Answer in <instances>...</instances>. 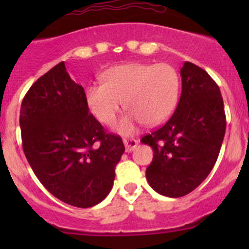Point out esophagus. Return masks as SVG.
<instances>
[{"label": "esophagus", "instance_id": "1", "mask_svg": "<svg viewBox=\"0 0 249 249\" xmlns=\"http://www.w3.org/2000/svg\"><path fill=\"white\" fill-rule=\"evenodd\" d=\"M137 144H139V141H137V140H135V139H124L125 150H126L127 153L132 152V150H134L135 148L137 147Z\"/></svg>", "mask_w": 249, "mask_h": 249}]
</instances>
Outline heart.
Masks as SVG:
<instances>
[{"label":"heart","instance_id":"obj_1","mask_svg":"<svg viewBox=\"0 0 249 249\" xmlns=\"http://www.w3.org/2000/svg\"><path fill=\"white\" fill-rule=\"evenodd\" d=\"M180 80L177 70L166 62H129L110 67L102 73V83L87 89L90 113L105 125L117 119L122 101L129 112L117 130L129 135L144 123L154 126L167 119L177 106Z\"/></svg>","mask_w":249,"mask_h":249}]
</instances>
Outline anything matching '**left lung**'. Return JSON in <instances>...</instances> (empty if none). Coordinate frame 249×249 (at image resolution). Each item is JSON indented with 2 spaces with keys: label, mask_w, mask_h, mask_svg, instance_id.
<instances>
[{
  "label": "left lung",
  "mask_w": 249,
  "mask_h": 249,
  "mask_svg": "<svg viewBox=\"0 0 249 249\" xmlns=\"http://www.w3.org/2000/svg\"><path fill=\"white\" fill-rule=\"evenodd\" d=\"M182 94L172 117L141 142L150 145L153 161L145 170L159 194L180 197L199 187L212 171L225 135L220 90L205 70L185 61Z\"/></svg>",
  "instance_id": "8db88e82"
}]
</instances>
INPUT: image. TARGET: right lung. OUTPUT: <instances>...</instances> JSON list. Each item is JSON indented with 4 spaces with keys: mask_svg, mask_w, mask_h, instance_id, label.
Segmentation results:
<instances>
[{
    "mask_svg": "<svg viewBox=\"0 0 249 249\" xmlns=\"http://www.w3.org/2000/svg\"><path fill=\"white\" fill-rule=\"evenodd\" d=\"M20 129L25 157L50 194L80 208L109 194L125 147L89 112L84 89L71 79L64 61L25 95Z\"/></svg>",
    "mask_w": 249,
    "mask_h": 249,
    "instance_id": "1",
    "label": "right lung"
}]
</instances>
